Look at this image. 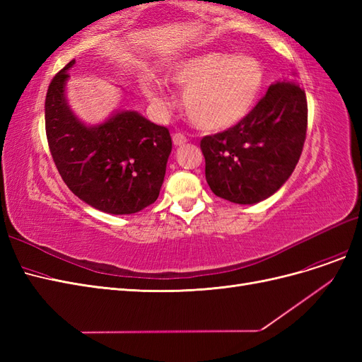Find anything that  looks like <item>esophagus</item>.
I'll return each instance as SVG.
<instances>
[{"instance_id":"obj_1","label":"esophagus","mask_w":362,"mask_h":362,"mask_svg":"<svg viewBox=\"0 0 362 362\" xmlns=\"http://www.w3.org/2000/svg\"><path fill=\"white\" fill-rule=\"evenodd\" d=\"M172 140H173V145H175V146H182V145L187 144V137H185V136L181 134V133H175V134L172 136Z\"/></svg>"}]
</instances>
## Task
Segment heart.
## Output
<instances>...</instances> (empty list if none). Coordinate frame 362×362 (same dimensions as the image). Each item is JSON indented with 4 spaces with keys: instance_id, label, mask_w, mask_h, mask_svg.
Listing matches in <instances>:
<instances>
[{
    "instance_id": "1",
    "label": "heart",
    "mask_w": 362,
    "mask_h": 362,
    "mask_svg": "<svg viewBox=\"0 0 362 362\" xmlns=\"http://www.w3.org/2000/svg\"><path fill=\"white\" fill-rule=\"evenodd\" d=\"M182 87V105L190 122L204 131L233 128L252 112L264 84V69L254 56L202 52L184 59L168 72ZM144 92L157 107H164L161 86L152 76L141 80Z\"/></svg>"
}]
</instances>
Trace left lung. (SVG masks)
<instances>
[{
    "label": "left lung",
    "instance_id": "obj_1",
    "mask_svg": "<svg viewBox=\"0 0 362 362\" xmlns=\"http://www.w3.org/2000/svg\"><path fill=\"white\" fill-rule=\"evenodd\" d=\"M306 125L308 105L302 87L293 81L272 84L242 122L201 140L211 192L242 205L267 199L298 164Z\"/></svg>",
    "mask_w": 362,
    "mask_h": 362
}]
</instances>
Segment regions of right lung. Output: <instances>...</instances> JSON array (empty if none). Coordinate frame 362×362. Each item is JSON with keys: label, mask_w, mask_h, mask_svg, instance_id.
Here are the masks:
<instances>
[{"label": "right lung", "mask_w": 362, "mask_h": 362, "mask_svg": "<svg viewBox=\"0 0 362 362\" xmlns=\"http://www.w3.org/2000/svg\"><path fill=\"white\" fill-rule=\"evenodd\" d=\"M69 62L54 76L45 100L47 139L69 190L110 214H133L154 204L166 173L172 139L166 127L137 112L120 110L87 127L68 105Z\"/></svg>", "instance_id": "add662e5"}]
</instances>
